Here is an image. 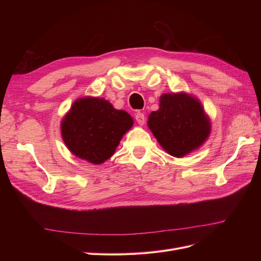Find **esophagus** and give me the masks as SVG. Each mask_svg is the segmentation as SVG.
<instances>
[{"label":"esophagus","mask_w":261,"mask_h":261,"mask_svg":"<svg viewBox=\"0 0 261 261\" xmlns=\"http://www.w3.org/2000/svg\"><path fill=\"white\" fill-rule=\"evenodd\" d=\"M135 118H136V121H137V123L139 124V125H141L143 126L144 124H145V114L144 113H141V112H137L136 114H135Z\"/></svg>","instance_id":"obj_1"}]
</instances>
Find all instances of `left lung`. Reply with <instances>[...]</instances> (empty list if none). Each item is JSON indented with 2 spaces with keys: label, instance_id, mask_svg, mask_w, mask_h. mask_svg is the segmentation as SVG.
Instances as JSON below:
<instances>
[{
  "label": "left lung",
  "instance_id": "obj_1",
  "mask_svg": "<svg viewBox=\"0 0 261 261\" xmlns=\"http://www.w3.org/2000/svg\"><path fill=\"white\" fill-rule=\"evenodd\" d=\"M148 127L165 151L176 158L198 149L211 130L198 99L185 92L162 94L159 110L148 117Z\"/></svg>",
  "mask_w": 261,
  "mask_h": 261
}]
</instances>
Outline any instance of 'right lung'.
I'll use <instances>...</instances> for the list:
<instances>
[{"mask_svg": "<svg viewBox=\"0 0 261 261\" xmlns=\"http://www.w3.org/2000/svg\"><path fill=\"white\" fill-rule=\"evenodd\" d=\"M134 123L130 115L102 98L76 100L61 123L62 138L69 151L93 164L111 158Z\"/></svg>", "mask_w": 261, "mask_h": 261, "instance_id": "obj_1", "label": "right lung"}]
</instances>
